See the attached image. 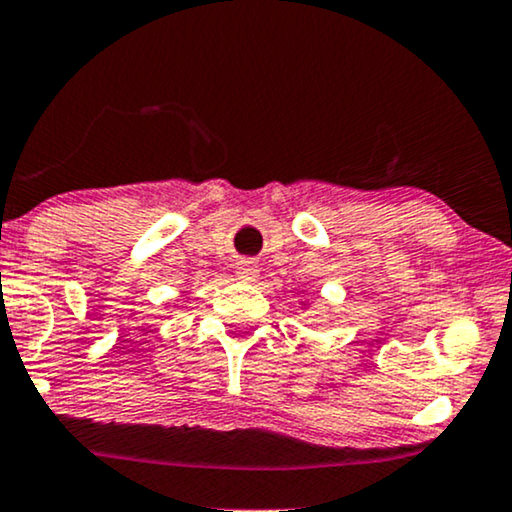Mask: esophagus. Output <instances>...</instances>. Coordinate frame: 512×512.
Returning a JSON list of instances; mask_svg holds the SVG:
<instances>
[{
    "label": "esophagus",
    "mask_w": 512,
    "mask_h": 512,
    "mask_svg": "<svg viewBox=\"0 0 512 512\" xmlns=\"http://www.w3.org/2000/svg\"><path fill=\"white\" fill-rule=\"evenodd\" d=\"M235 275L240 277V280H247V282H251L254 280V277L258 275V268L251 261H240L237 263V270H235Z\"/></svg>",
    "instance_id": "34e87169"
}]
</instances>
